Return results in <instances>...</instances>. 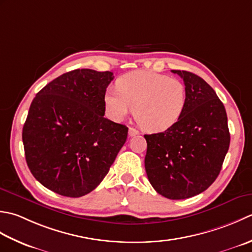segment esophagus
Returning a JSON list of instances; mask_svg holds the SVG:
<instances>
[{"instance_id": "esophagus-1", "label": "esophagus", "mask_w": 252, "mask_h": 252, "mask_svg": "<svg viewBox=\"0 0 252 252\" xmlns=\"http://www.w3.org/2000/svg\"><path fill=\"white\" fill-rule=\"evenodd\" d=\"M138 133H139V131H138L136 128H132V127H129V129H128V135H129L130 137H133V136H137Z\"/></svg>"}]
</instances>
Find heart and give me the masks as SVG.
<instances>
[{"label":"heart","instance_id":"1","mask_svg":"<svg viewBox=\"0 0 252 252\" xmlns=\"http://www.w3.org/2000/svg\"><path fill=\"white\" fill-rule=\"evenodd\" d=\"M186 103L187 90L182 80L145 70L122 76L117 89H109L104 95L111 119L121 121L133 107L137 123L149 132H161L175 125Z\"/></svg>","mask_w":252,"mask_h":252}]
</instances>
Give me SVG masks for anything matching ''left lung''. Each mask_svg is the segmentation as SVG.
<instances>
[{
  "mask_svg": "<svg viewBox=\"0 0 252 252\" xmlns=\"http://www.w3.org/2000/svg\"><path fill=\"white\" fill-rule=\"evenodd\" d=\"M187 90L185 111L165 131L145 135L148 179L158 193L172 200L201 193L217 179L228 151L226 111L212 87L186 70H172Z\"/></svg>",
  "mask_w": 252,
  "mask_h": 252,
  "instance_id": "8db88e82",
  "label": "left lung"
}]
</instances>
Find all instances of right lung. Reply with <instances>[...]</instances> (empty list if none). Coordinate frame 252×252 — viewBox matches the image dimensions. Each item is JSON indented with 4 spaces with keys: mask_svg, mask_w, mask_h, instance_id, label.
Wrapping results in <instances>:
<instances>
[{
    "mask_svg": "<svg viewBox=\"0 0 252 252\" xmlns=\"http://www.w3.org/2000/svg\"><path fill=\"white\" fill-rule=\"evenodd\" d=\"M111 71L83 68L61 75L32 102L23 128L27 165L34 178L65 197L99 185L127 139L128 128L104 117Z\"/></svg>",
    "mask_w": 252,
    "mask_h": 252,
    "instance_id": "obj_1",
    "label": "right lung"
}]
</instances>
